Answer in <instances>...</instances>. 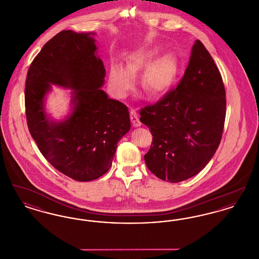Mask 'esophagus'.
<instances>
[{"label": "esophagus", "mask_w": 259, "mask_h": 259, "mask_svg": "<svg viewBox=\"0 0 259 259\" xmlns=\"http://www.w3.org/2000/svg\"><path fill=\"white\" fill-rule=\"evenodd\" d=\"M130 120H131V123L134 126V127H138V126H141L142 123L139 119V116H138V113L136 112L134 110H131L130 111Z\"/></svg>", "instance_id": "esophagus-1"}]
</instances>
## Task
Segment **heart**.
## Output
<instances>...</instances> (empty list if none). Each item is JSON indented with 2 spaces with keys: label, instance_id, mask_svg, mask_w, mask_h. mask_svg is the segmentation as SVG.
I'll return each instance as SVG.
<instances>
[{
  "label": "heart",
  "instance_id": "b5f03b06",
  "mask_svg": "<svg viewBox=\"0 0 259 259\" xmlns=\"http://www.w3.org/2000/svg\"><path fill=\"white\" fill-rule=\"evenodd\" d=\"M154 51H143L132 54L127 68L119 63H114L110 71V84L112 91L124 96L134 87L136 73L146 70L142 76V84L149 92L160 93L166 90L172 82L176 73V58L172 54H164L157 61Z\"/></svg>",
  "mask_w": 259,
  "mask_h": 259
}]
</instances>
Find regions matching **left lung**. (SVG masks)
<instances>
[{
    "instance_id": "1",
    "label": "left lung",
    "mask_w": 259,
    "mask_h": 259,
    "mask_svg": "<svg viewBox=\"0 0 259 259\" xmlns=\"http://www.w3.org/2000/svg\"><path fill=\"white\" fill-rule=\"evenodd\" d=\"M225 110L222 74L197 39L177 87L140 111L141 122L152 135L145 155L148 170L168 183L197 175L221 144Z\"/></svg>"
}]
</instances>
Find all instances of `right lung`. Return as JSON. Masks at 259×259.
<instances>
[{"label": "right lung", "mask_w": 259, "mask_h": 259, "mask_svg": "<svg viewBox=\"0 0 259 259\" xmlns=\"http://www.w3.org/2000/svg\"><path fill=\"white\" fill-rule=\"evenodd\" d=\"M90 35L65 30L52 37L31 63L25 87L27 125L37 148L56 170L78 182L109 171L131 126L127 106L100 88L106 70ZM50 84L74 90V111L62 123L51 122L44 111Z\"/></svg>", "instance_id": "add662e5"}]
</instances>
